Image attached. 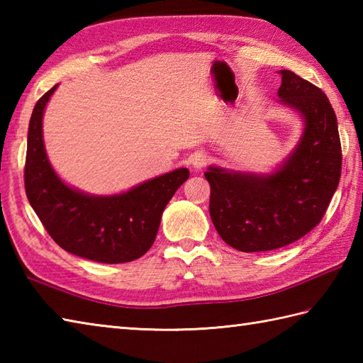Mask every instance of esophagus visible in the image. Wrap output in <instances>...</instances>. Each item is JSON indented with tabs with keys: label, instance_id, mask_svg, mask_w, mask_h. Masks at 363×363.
I'll list each match as a JSON object with an SVG mask.
<instances>
[{
	"label": "esophagus",
	"instance_id": "34e87169",
	"mask_svg": "<svg viewBox=\"0 0 363 363\" xmlns=\"http://www.w3.org/2000/svg\"><path fill=\"white\" fill-rule=\"evenodd\" d=\"M190 164L195 169H201L207 164V157L203 152H195L194 156L190 157Z\"/></svg>",
	"mask_w": 363,
	"mask_h": 363
}]
</instances>
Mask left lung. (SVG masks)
Here are the masks:
<instances>
[{
  "mask_svg": "<svg viewBox=\"0 0 363 363\" xmlns=\"http://www.w3.org/2000/svg\"><path fill=\"white\" fill-rule=\"evenodd\" d=\"M279 74V103L304 123L290 156L272 173L221 167L204 173L213 226L243 252L277 250L304 237L321 221L340 181L342 146L328 96L293 72Z\"/></svg>",
  "mask_w": 363,
  "mask_h": 363,
  "instance_id": "left-lung-1",
  "label": "left lung"
}]
</instances>
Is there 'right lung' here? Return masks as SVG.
I'll return each instance as SVG.
<instances>
[{
    "mask_svg": "<svg viewBox=\"0 0 363 363\" xmlns=\"http://www.w3.org/2000/svg\"><path fill=\"white\" fill-rule=\"evenodd\" d=\"M57 86L38 99L29 120L25 189L29 204L60 248L101 264L130 262L156 240L162 212L189 179L177 168L117 195H90L54 172L43 143V112Z\"/></svg>",
    "mask_w": 363,
    "mask_h": 363,
    "instance_id": "add662e5",
    "label": "right lung"
}]
</instances>
